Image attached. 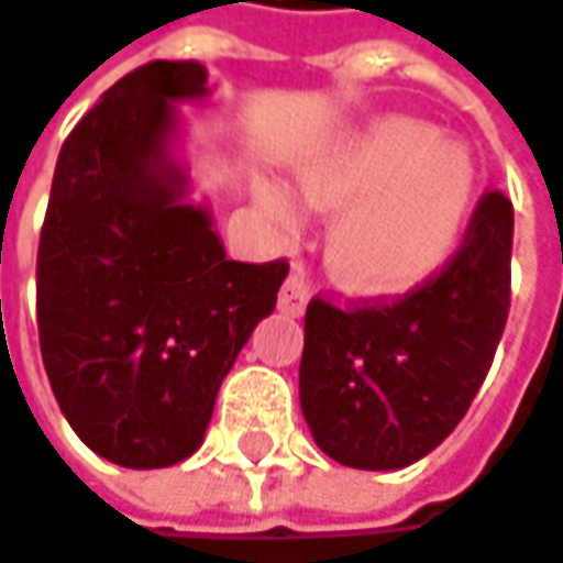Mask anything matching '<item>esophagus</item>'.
<instances>
[{"instance_id": "34e87169", "label": "esophagus", "mask_w": 563, "mask_h": 563, "mask_svg": "<svg viewBox=\"0 0 563 563\" xmlns=\"http://www.w3.org/2000/svg\"><path fill=\"white\" fill-rule=\"evenodd\" d=\"M307 298H310V291H307L303 278L288 275L285 285H282V291H278V307H282L285 313H291V317H301L303 307H307Z\"/></svg>"}]
</instances>
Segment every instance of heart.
<instances>
[{"label": "heart", "instance_id": "1", "mask_svg": "<svg viewBox=\"0 0 563 563\" xmlns=\"http://www.w3.org/2000/svg\"><path fill=\"white\" fill-rule=\"evenodd\" d=\"M474 188L471 153L410 118L375 121L298 179L307 208L340 214L327 262L355 295L407 291L435 272L462 236ZM265 201L282 221H291V208L275 191Z\"/></svg>", "mask_w": 563, "mask_h": 563}]
</instances>
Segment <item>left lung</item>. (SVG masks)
Returning a JSON list of instances; mask_svg holds the SVG:
<instances>
[{
    "instance_id": "8db88e82",
    "label": "left lung",
    "mask_w": 563,
    "mask_h": 563,
    "mask_svg": "<svg viewBox=\"0 0 563 563\" xmlns=\"http://www.w3.org/2000/svg\"><path fill=\"white\" fill-rule=\"evenodd\" d=\"M509 256L512 201L484 191L459 253L407 295L307 303L301 410L333 462L397 471L462 422L509 317Z\"/></svg>"
}]
</instances>
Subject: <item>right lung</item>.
<instances>
[{"label":"right lung","mask_w":563,"mask_h":563,"mask_svg":"<svg viewBox=\"0 0 563 563\" xmlns=\"http://www.w3.org/2000/svg\"><path fill=\"white\" fill-rule=\"evenodd\" d=\"M195 60L118 79L63 141L37 246V336L76 435L121 467L188 459L288 262H233L185 205L166 143L173 101L201 99Z\"/></svg>","instance_id":"obj_1"}]
</instances>
